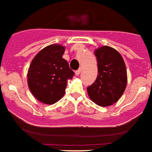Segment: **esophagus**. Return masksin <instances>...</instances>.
Listing matches in <instances>:
<instances>
[{
    "label": "esophagus",
    "instance_id": "obj_1",
    "mask_svg": "<svg viewBox=\"0 0 152 152\" xmlns=\"http://www.w3.org/2000/svg\"><path fill=\"white\" fill-rule=\"evenodd\" d=\"M81 72V69H79V70H77V71H75V75L78 76V75H80Z\"/></svg>",
    "mask_w": 152,
    "mask_h": 152
}]
</instances>
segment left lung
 <instances>
[{
    "mask_svg": "<svg viewBox=\"0 0 152 152\" xmlns=\"http://www.w3.org/2000/svg\"><path fill=\"white\" fill-rule=\"evenodd\" d=\"M98 76L87 88L90 99L98 106H110L124 94L127 84V74L122 56L115 49L101 46L95 50Z\"/></svg>",
    "mask_w": 152,
    "mask_h": 152,
    "instance_id": "1",
    "label": "left lung"
}]
</instances>
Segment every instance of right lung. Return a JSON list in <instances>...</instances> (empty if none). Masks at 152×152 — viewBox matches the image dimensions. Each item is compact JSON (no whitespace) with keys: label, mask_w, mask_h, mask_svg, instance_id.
Returning <instances> with one entry per match:
<instances>
[{"label":"right lung","mask_w":152,"mask_h":152,"mask_svg":"<svg viewBox=\"0 0 152 152\" xmlns=\"http://www.w3.org/2000/svg\"><path fill=\"white\" fill-rule=\"evenodd\" d=\"M65 46L51 44L34 56L27 74L30 91L36 99L47 105L56 103L64 96L67 80L75 75L62 56Z\"/></svg>","instance_id":"add662e5"}]
</instances>
